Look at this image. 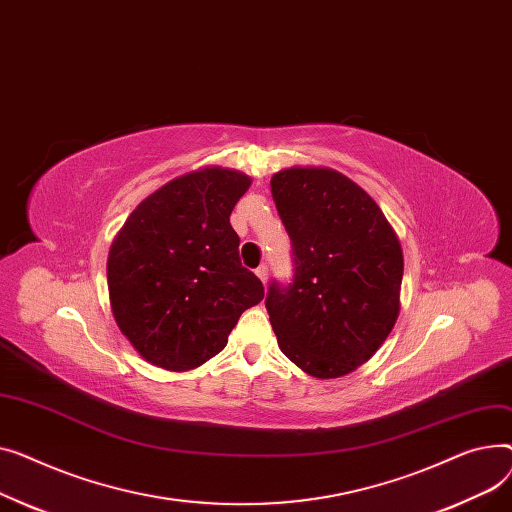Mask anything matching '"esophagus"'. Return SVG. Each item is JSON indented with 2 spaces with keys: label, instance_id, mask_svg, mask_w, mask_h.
Wrapping results in <instances>:
<instances>
[{
  "label": "esophagus",
  "instance_id": "obj_1",
  "mask_svg": "<svg viewBox=\"0 0 512 512\" xmlns=\"http://www.w3.org/2000/svg\"><path fill=\"white\" fill-rule=\"evenodd\" d=\"M256 275H258V279H260L262 283H266V281H268V266H266V264H260V266L256 268Z\"/></svg>",
  "mask_w": 512,
  "mask_h": 512
}]
</instances>
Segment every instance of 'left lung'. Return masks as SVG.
<instances>
[{
  "label": "left lung",
  "mask_w": 512,
  "mask_h": 512,
  "mask_svg": "<svg viewBox=\"0 0 512 512\" xmlns=\"http://www.w3.org/2000/svg\"><path fill=\"white\" fill-rule=\"evenodd\" d=\"M270 190L293 256V279L270 281L264 302L279 347L310 376H345L368 362L399 316V239L339 171L285 169Z\"/></svg>",
  "instance_id": "left-lung-1"
}]
</instances>
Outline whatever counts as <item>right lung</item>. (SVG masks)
I'll list each match as a JSON object with an SVG mask.
<instances>
[{"instance_id": "right-lung-1", "label": "right lung", "mask_w": 512, "mask_h": 512, "mask_svg": "<svg viewBox=\"0 0 512 512\" xmlns=\"http://www.w3.org/2000/svg\"><path fill=\"white\" fill-rule=\"evenodd\" d=\"M250 188L246 173L208 167L173 179L138 204L107 260L117 326L165 370L202 366L227 345L264 287L239 260L229 217Z\"/></svg>"}]
</instances>
